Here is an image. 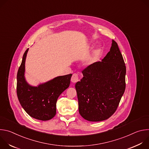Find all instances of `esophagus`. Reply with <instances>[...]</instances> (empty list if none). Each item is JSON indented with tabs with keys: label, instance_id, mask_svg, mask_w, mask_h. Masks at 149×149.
Returning a JSON list of instances; mask_svg holds the SVG:
<instances>
[{
	"label": "esophagus",
	"instance_id": "1",
	"mask_svg": "<svg viewBox=\"0 0 149 149\" xmlns=\"http://www.w3.org/2000/svg\"><path fill=\"white\" fill-rule=\"evenodd\" d=\"M71 82L73 83H76L79 81V78L77 74H74L71 77Z\"/></svg>",
	"mask_w": 149,
	"mask_h": 149
}]
</instances>
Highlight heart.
Returning a JSON list of instances; mask_svg holds the SVG:
<instances>
[{
	"instance_id": "heart-1",
	"label": "heart",
	"mask_w": 149,
	"mask_h": 149,
	"mask_svg": "<svg viewBox=\"0 0 149 149\" xmlns=\"http://www.w3.org/2000/svg\"><path fill=\"white\" fill-rule=\"evenodd\" d=\"M100 52H101V50L100 48H97L93 51V52L89 56L87 59V63L88 64H92L93 63H94L97 61L98 56L100 54Z\"/></svg>"
}]
</instances>
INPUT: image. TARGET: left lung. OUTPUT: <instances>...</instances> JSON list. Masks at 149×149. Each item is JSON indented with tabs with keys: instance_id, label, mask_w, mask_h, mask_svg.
<instances>
[{
	"instance_id": "obj_1",
	"label": "left lung",
	"mask_w": 149,
	"mask_h": 149,
	"mask_svg": "<svg viewBox=\"0 0 149 149\" xmlns=\"http://www.w3.org/2000/svg\"><path fill=\"white\" fill-rule=\"evenodd\" d=\"M75 84L80 115L89 121L110 118L116 111L125 89L126 68L117 42L102 59L82 71Z\"/></svg>"
}]
</instances>
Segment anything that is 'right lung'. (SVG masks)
I'll use <instances>...</instances> for the list:
<instances>
[{
	"label": "right lung",
	"mask_w": 149,
	"mask_h": 149,
	"mask_svg": "<svg viewBox=\"0 0 149 149\" xmlns=\"http://www.w3.org/2000/svg\"><path fill=\"white\" fill-rule=\"evenodd\" d=\"M29 48L25 52L17 74V95L20 105L31 117L47 121L56 114L59 96L68 88L72 74L56 77L46 82L32 86L25 77V61Z\"/></svg>",
	"instance_id": "right-lung-1"
}]
</instances>
